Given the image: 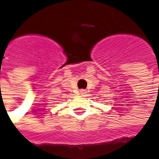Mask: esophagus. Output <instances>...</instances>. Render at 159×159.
<instances>
[{
    "label": "esophagus",
    "instance_id": "obj_1",
    "mask_svg": "<svg viewBox=\"0 0 159 159\" xmlns=\"http://www.w3.org/2000/svg\"><path fill=\"white\" fill-rule=\"evenodd\" d=\"M85 93H86L85 90H84V89H81V90H80V94H81V95H84Z\"/></svg>",
    "mask_w": 159,
    "mask_h": 159
}]
</instances>
